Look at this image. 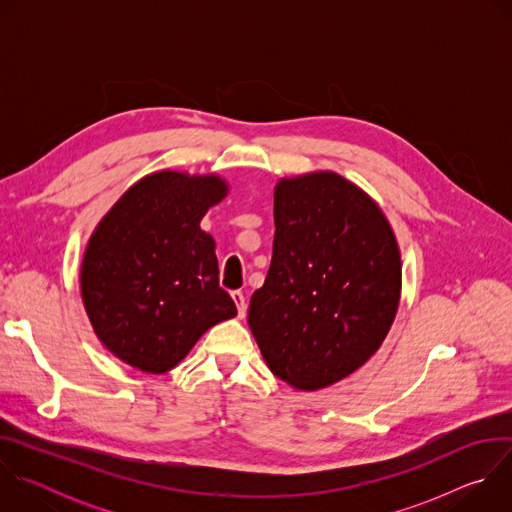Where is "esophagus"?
<instances>
[{"label": "esophagus", "instance_id": "1", "mask_svg": "<svg viewBox=\"0 0 512 512\" xmlns=\"http://www.w3.org/2000/svg\"><path fill=\"white\" fill-rule=\"evenodd\" d=\"M231 298H233V302L237 304L239 318H243V316H245V312H247V300H245V296H243V291H233Z\"/></svg>", "mask_w": 512, "mask_h": 512}]
</instances>
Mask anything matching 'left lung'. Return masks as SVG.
Segmentation results:
<instances>
[{"label": "left lung", "mask_w": 512, "mask_h": 512, "mask_svg": "<svg viewBox=\"0 0 512 512\" xmlns=\"http://www.w3.org/2000/svg\"><path fill=\"white\" fill-rule=\"evenodd\" d=\"M273 221V257L249 326L275 377L324 389L383 344L401 296L399 247L381 208L334 172L281 180Z\"/></svg>", "instance_id": "1"}]
</instances>
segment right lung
Segmentation results:
<instances>
[{"label":"right lung","mask_w":512,"mask_h":512,"mask_svg":"<svg viewBox=\"0 0 512 512\" xmlns=\"http://www.w3.org/2000/svg\"><path fill=\"white\" fill-rule=\"evenodd\" d=\"M225 194L218 176L156 172L133 184L93 233L83 302L99 340L131 367L162 375L210 326L237 316L218 285L214 239L200 229Z\"/></svg>","instance_id":"add662e5"}]
</instances>
